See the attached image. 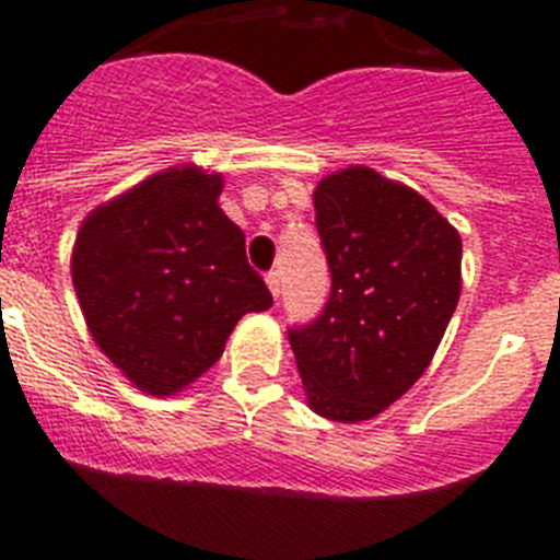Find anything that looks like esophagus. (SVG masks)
<instances>
[{"instance_id":"1","label":"esophagus","mask_w":560,"mask_h":560,"mask_svg":"<svg viewBox=\"0 0 560 560\" xmlns=\"http://www.w3.org/2000/svg\"><path fill=\"white\" fill-rule=\"evenodd\" d=\"M266 285H269V291H271V294H275V300H277V296H280V275H277L275 269H271L269 275H266Z\"/></svg>"}]
</instances>
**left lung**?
I'll return each instance as SVG.
<instances>
[{
  "label": "left lung",
  "mask_w": 560,
  "mask_h": 560,
  "mask_svg": "<svg viewBox=\"0 0 560 560\" xmlns=\"http://www.w3.org/2000/svg\"><path fill=\"white\" fill-rule=\"evenodd\" d=\"M330 296L289 328L316 415L370 420L427 373L459 300L463 241L412 187L348 167L314 190Z\"/></svg>",
  "instance_id": "left-lung-1"
}]
</instances>
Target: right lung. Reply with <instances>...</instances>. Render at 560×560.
Returning <instances> with one entry per match:
<instances>
[{"instance_id": "obj_1", "label": "right lung", "mask_w": 560, "mask_h": 560, "mask_svg": "<svg viewBox=\"0 0 560 560\" xmlns=\"http://www.w3.org/2000/svg\"><path fill=\"white\" fill-rule=\"evenodd\" d=\"M219 173H156L97 207L75 237L72 283L97 348L148 395H173L215 364L235 323L271 291L244 232L219 207Z\"/></svg>"}]
</instances>
